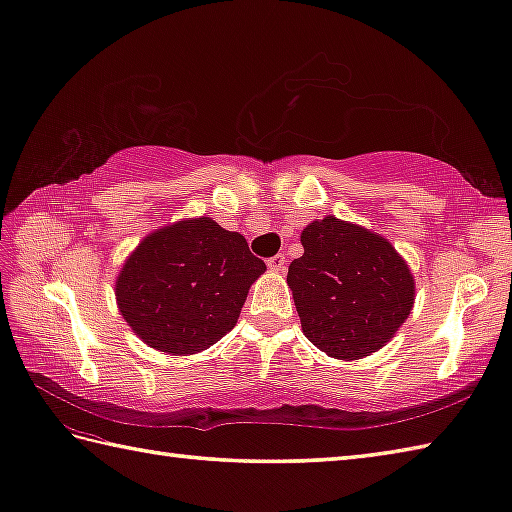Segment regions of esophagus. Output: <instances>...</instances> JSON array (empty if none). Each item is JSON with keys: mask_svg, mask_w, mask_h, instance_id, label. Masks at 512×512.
I'll return each instance as SVG.
<instances>
[{"mask_svg": "<svg viewBox=\"0 0 512 512\" xmlns=\"http://www.w3.org/2000/svg\"><path fill=\"white\" fill-rule=\"evenodd\" d=\"M267 267H269L271 271H285V267H287V256H285V254L271 256V258L267 260Z\"/></svg>", "mask_w": 512, "mask_h": 512, "instance_id": "34e87169", "label": "esophagus"}]
</instances>
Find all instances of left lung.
Listing matches in <instances>:
<instances>
[{
	"label": "left lung",
	"mask_w": 512,
	"mask_h": 512,
	"mask_svg": "<svg viewBox=\"0 0 512 512\" xmlns=\"http://www.w3.org/2000/svg\"><path fill=\"white\" fill-rule=\"evenodd\" d=\"M305 254L287 271L302 333L338 360L382 349L415 300L409 265L380 234L325 216L300 234Z\"/></svg>",
	"instance_id": "left-lung-1"
}]
</instances>
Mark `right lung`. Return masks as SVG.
<instances>
[{
    "mask_svg": "<svg viewBox=\"0 0 512 512\" xmlns=\"http://www.w3.org/2000/svg\"><path fill=\"white\" fill-rule=\"evenodd\" d=\"M265 269L241 234L201 216L145 236L123 263L114 294L145 344L192 356L234 329Z\"/></svg>",
    "mask_w": 512,
    "mask_h": 512,
    "instance_id": "right-lung-1",
    "label": "right lung"
}]
</instances>
